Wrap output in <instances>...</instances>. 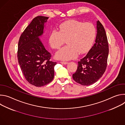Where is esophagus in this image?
Here are the masks:
<instances>
[{"mask_svg":"<svg viewBox=\"0 0 125 125\" xmlns=\"http://www.w3.org/2000/svg\"><path fill=\"white\" fill-rule=\"evenodd\" d=\"M60 63L62 64H67L68 63V62H63V61H61Z\"/></svg>","mask_w":125,"mask_h":125,"instance_id":"1","label":"esophagus"}]
</instances>
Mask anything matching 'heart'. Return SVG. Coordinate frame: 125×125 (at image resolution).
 <instances>
[{
  "instance_id": "heart-1",
  "label": "heart",
  "mask_w": 125,
  "mask_h": 125,
  "mask_svg": "<svg viewBox=\"0 0 125 125\" xmlns=\"http://www.w3.org/2000/svg\"><path fill=\"white\" fill-rule=\"evenodd\" d=\"M96 34V27L92 23L71 20L62 23L59 31L53 30L49 42L52 48L59 49L67 40L68 44L56 53V56L61 60H69L76 58L79 52L84 53L90 49Z\"/></svg>"
}]
</instances>
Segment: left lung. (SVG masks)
Returning a JSON list of instances; mask_svg holds the SVG:
<instances>
[{"instance_id":"obj_1","label":"left lung","mask_w":125,"mask_h":125,"mask_svg":"<svg viewBox=\"0 0 125 125\" xmlns=\"http://www.w3.org/2000/svg\"><path fill=\"white\" fill-rule=\"evenodd\" d=\"M95 43L86 55L80 60L73 79L83 85L96 82L103 75L107 65L109 46L104 27L98 21Z\"/></svg>"}]
</instances>
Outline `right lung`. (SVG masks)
<instances>
[{
    "mask_svg": "<svg viewBox=\"0 0 125 125\" xmlns=\"http://www.w3.org/2000/svg\"><path fill=\"white\" fill-rule=\"evenodd\" d=\"M48 18L42 16L33 18L21 34L18 45L17 58L22 72L26 80L35 86L45 85L52 81L57 64L50 60L51 54L39 38Z\"/></svg>",
    "mask_w": 125,
    "mask_h": 125,
    "instance_id": "1",
    "label": "right lung"
}]
</instances>
